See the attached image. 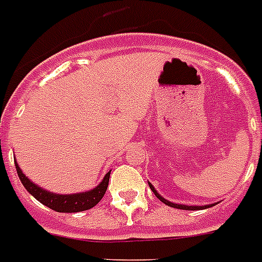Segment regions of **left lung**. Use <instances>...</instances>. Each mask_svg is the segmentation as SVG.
Instances as JSON below:
<instances>
[{
    "instance_id": "1",
    "label": "left lung",
    "mask_w": 262,
    "mask_h": 262,
    "mask_svg": "<svg viewBox=\"0 0 262 262\" xmlns=\"http://www.w3.org/2000/svg\"><path fill=\"white\" fill-rule=\"evenodd\" d=\"M149 184V188L152 189V192L154 193H155V196L156 198L159 199V200L162 201V203H164V204H167V205H169V207H172V208H179V209H185V211H198V209H204V208H209V207H213V204H211V205H205V207H193V205H182V204H175V203H169L168 200H165V199H163L162 196L159 195L158 192L155 191V188H154L152 187V184H151V183H148Z\"/></svg>"
}]
</instances>
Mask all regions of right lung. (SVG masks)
<instances>
[{"mask_svg":"<svg viewBox=\"0 0 262 262\" xmlns=\"http://www.w3.org/2000/svg\"><path fill=\"white\" fill-rule=\"evenodd\" d=\"M15 168H17L19 180H21L24 187L28 189L30 195L34 196L38 201H41L42 204L49 207L53 211L62 212V213L82 212L95 207L102 200L104 193H106L107 187H108L110 173H111V171L107 172L103 180L100 182V184L98 185L97 188H94L93 191L83 192V193H74V195H57V193H51V192L45 191L41 187H38L33 182H30L22 173L21 168L18 167L17 162H15Z\"/></svg>","mask_w":262,"mask_h":262,"instance_id":"right-lung-1","label":"right lung"}]
</instances>
